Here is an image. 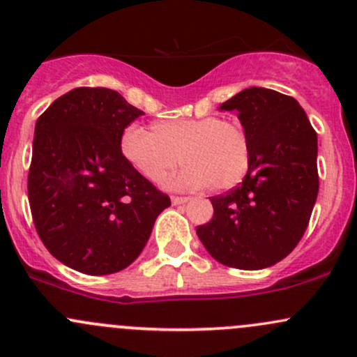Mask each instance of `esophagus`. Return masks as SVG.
<instances>
[{"mask_svg":"<svg viewBox=\"0 0 357 357\" xmlns=\"http://www.w3.org/2000/svg\"><path fill=\"white\" fill-rule=\"evenodd\" d=\"M187 201H189V197H178V196L172 197V203H174L175 206H177V204H185Z\"/></svg>","mask_w":357,"mask_h":357,"instance_id":"1","label":"esophagus"}]
</instances>
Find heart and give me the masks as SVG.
<instances>
[{
	"label": "heart",
	"mask_w": 357,
	"mask_h": 357,
	"mask_svg": "<svg viewBox=\"0 0 357 357\" xmlns=\"http://www.w3.org/2000/svg\"><path fill=\"white\" fill-rule=\"evenodd\" d=\"M123 158L149 182H161L182 161L180 189L237 185L249 168V139L237 122L218 116L160 120L151 132L128 125L120 137Z\"/></svg>",
	"instance_id": "1"
}]
</instances>
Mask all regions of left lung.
I'll use <instances>...</instances> for the list:
<instances>
[{
  "instance_id": "1",
  "label": "left lung",
  "mask_w": 357,
  "mask_h": 357,
  "mask_svg": "<svg viewBox=\"0 0 357 357\" xmlns=\"http://www.w3.org/2000/svg\"><path fill=\"white\" fill-rule=\"evenodd\" d=\"M237 113L249 139L238 187L211 197V222L197 227L206 251L238 270H263L289 256L318 196V137L294 98L249 87L220 106Z\"/></svg>"
}]
</instances>
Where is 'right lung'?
<instances>
[{
	"mask_svg": "<svg viewBox=\"0 0 357 357\" xmlns=\"http://www.w3.org/2000/svg\"><path fill=\"white\" fill-rule=\"evenodd\" d=\"M144 113L106 87H77L36 122L29 203L47 251L68 268L109 275L134 263L170 206L128 163L120 137Z\"/></svg>",
	"mask_w": 357,
	"mask_h": 357,
	"instance_id": "add662e5",
	"label": "right lung"
}]
</instances>
